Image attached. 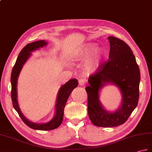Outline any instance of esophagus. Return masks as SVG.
I'll return each instance as SVG.
<instances>
[{"label":"esophagus","mask_w":152,"mask_h":152,"mask_svg":"<svg viewBox=\"0 0 152 152\" xmlns=\"http://www.w3.org/2000/svg\"><path fill=\"white\" fill-rule=\"evenodd\" d=\"M78 82H79V85L80 86H84L85 83H86V81H85V80H83V79H80L78 80Z\"/></svg>","instance_id":"1"}]
</instances>
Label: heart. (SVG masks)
<instances>
[{
    "instance_id": "1",
    "label": "heart",
    "mask_w": 152,
    "mask_h": 152,
    "mask_svg": "<svg viewBox=\"0 0 152 152\" xmlns=\"http://www.w3.org/2000/svg\"><path fill=\"white\" fill-rule=\"evenodd\" d=\"M105 54V52L103 48H96V44L89 43L77 48L73 53V58L77 61H84L89 58L83 65V71L91 75L100 69Z\"/></svg>"
}]
</instances>
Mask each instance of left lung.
I'll list each match as a JSON object with an SVG mask.
<instances>
[{
  "label": "left lung",
  "instance_id": "8db88e82",
  "mask_svg": "<svg viewBox=\"0 0 152 152\" xmlns=\"http://www.w3.org/2000/svg\"><path fill=\"white\" fill-rule=\"evenodd\" d=\"M110 43L109 60L101 64L93 76L89 77V86L86 87L88 97V113L93 124L109 128L121 125L128 120L138 104L140 70L132 49L124 41L108 37ZM109 84L121 91L122 102L113 112L107 111L99 99V91Z\"/></svg>",
  "mask_w": 152,
  "mask_h": 152
}]
</instances>
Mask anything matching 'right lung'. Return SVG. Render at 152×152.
I'll list each match as a JSON object with an SVG mask.
<instances>
[{"label":"right lung","instance_id":"obj_1","mask_svg":"<svg viewBox=\"0 0 152 152\" xmlns=\"http://www.w3.org/2000/svg\"><path fill=\"white\" fill-rule=\"evenodd\" d=\"M48 43L45 40H39L32 43L28 44L24 47L22 50L20 51L17 58L15 64L14 65L12 69V75H11V84H12V100L13 103V106L16 111L18 113L19 115L23 121L30 128L36 129V130H43V131H47V130H52L61 125L63 118V114H64V109L65 107L66 102L67 101L68 98L71 94L72 91L77 86L78 82L76 79H71L68 81L65 84L63 85L58 91L56 98V112L54 117L52 118L51 121L45 123H35L27 119L24 116L23 113L21 112L19 105L17 101V80L20 75V72L22 70L23 65L26 61L29 58L31 52L36 51L40 48H43L46 47Z\"/></svg>","mask_w":152,"mask_h":152}]
</instances>
